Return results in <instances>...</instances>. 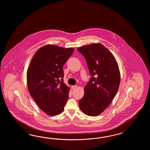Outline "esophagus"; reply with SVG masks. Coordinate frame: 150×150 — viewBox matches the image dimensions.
I'll use <instances>...</instances> for the list:
<instances>
[{"label": "esophagus", "instance_id": "1", "mask_svg": "<svg viewBox=\"0 0 150 150\" xmlns=\"http://www.w3.org/2000/svg\"><path fill=\"white\" fill-rule=\"evenodd\" d=\"M76 87H77L76 85H74V86H71V88H72V89H75L76 88Z\"/></svg>", "mask_w": 150, "mask_h": 150}]
</instances>
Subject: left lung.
Listing matches in <instances>:
<instances>
[{
    "label": "left lung",
    "mask_w": 150,
    "mask_h": 150,
    "mask_svg": "<svg viewBox=\"0 0 150 150\" xmlns=\"http://www.w3.org/2000/svg\"><path fill=\"white\" fill-rule=\"evenodd\" d=\"M77 50L85 58L92 76L79 101L80 109L86 115L98 116L110 105L118 91L121 80L118 64L110 51L100 43Z\"/></svg>",
    "instance_id": "1"
}]
</instances>
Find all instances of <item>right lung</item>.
Listing matches in <instances>:
<instances>
[{
  "label": "right lung",
  "instance_id": "1",
  "mask_svg": "<svg viewBox=\"0 0 150 150\" xmlns=\"http://www.w3.org/2000/svg\"><path fill=\"white\" fill-rule=\"evenodd\" d=\"M74 51L54 45L42 47L34 54L27 72L30 96L39 108L49 116L64 110L70 88L63 82V67Z\"/></svg>",
  "mask_w": 150,
  "mask_h": 150
}]
</instances>
